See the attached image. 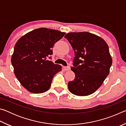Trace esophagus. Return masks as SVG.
Here are the masks:
<instances>
[{
  "instance_id": "obj_1",
  "label": "esophagus",
  "mask_w": 126,
  "mask_h": 126,
  "mask_svg": "<svg viewBox=\"0 0 126 126\" xmlns=\"http://www.w3.org/2000/svg\"><path fill=\"white\" fill-rule=\"evenodd\" d=\"M63 69L65 70V71H69V70L71 69V67H69V66H68V67H63Z\"/></svg>"
}]
</instances>
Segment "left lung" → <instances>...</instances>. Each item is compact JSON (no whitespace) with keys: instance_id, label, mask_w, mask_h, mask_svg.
<instances>
[{"instance_id":"8db88e82","label":"left lung","mask_w":126,"mask_h":126,"mask_svg":"<svg viewBox=\"0 0 126 126\" xmlns=\"http://www.w3.org/2000/svg\"><path fill=\"white\" fill-rule=\"evenodd\" d=\"M64 37L74 51L72 71L75 78L68 82L71 92L78 96L93 93L103 84L112 63L109 48L103 39L89 32H72Z\"/></svg>"}]
</instances>
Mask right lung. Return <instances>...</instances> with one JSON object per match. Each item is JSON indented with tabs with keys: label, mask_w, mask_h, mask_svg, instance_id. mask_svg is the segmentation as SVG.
<instances>
[{
	"label": "right lung",
	"mask_w": 126,
	"mask_h": 126,
	"mask_svg": "<svg viewBox=\"0 0 126 126\" xmlns=\"http://www.w3.org/2000/svg\"><path fill=\"white\" fill-rule=\"evenodd\" d=\"M65 34L40 28L25 34L16 42L12 64L16 78L30 92L47 91L55 74L62 71L61 65L54 64L47 58L53 54L54 44Z\"/></svg>",
	"instance_id": "1"
}]
</instances>
